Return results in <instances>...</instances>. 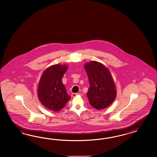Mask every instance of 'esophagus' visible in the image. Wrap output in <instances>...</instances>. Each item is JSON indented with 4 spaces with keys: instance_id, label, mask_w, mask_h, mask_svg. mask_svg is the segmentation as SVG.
I'll list each match as a JSON object with an SVG mask.
<instances>
[{
    "instance_id": "1",
    "label": "esophagus",
    "mask_w": 157,
    "mask_h": 157,
    "mask_svg": "<svg viewBox=\"0 0 157 157\" xmlns=\"http://www.w3.org/2000/svg\"><path fill=\"white\" fill-rule=\"evenodd\" d=\"M79 94L78 93H72V97H76V95H78Z\"/></svg>"
}]
</instances>
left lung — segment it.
I'll return each instance as SVG.
<instances>
[{"label": "left lung", "mask_w": 157, "mask_h": 157, "mask_svg": "<svg viewBox=\"0 0 157 157\" xmlns=\"http://www.w3.org/2000/svg\"><path fill=\"white\" fill-rule=\"evenodd\" d=\"M85 68L89 81L87 93L90 104L94 108L106 109L114 101L117 90L109 69L96 61L85 64Z\"/></svg>", "instance_id": "1"}]
</instances>
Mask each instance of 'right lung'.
I'll list each match as a JSON object with an SVG mask.
<instances>
[{
    "instance_id": "add662e5",
    "label": "right lung",
    "mask_w": 157,
    "mask_h": 157,
    "mask_svg": "<svg viewBox=\"0 0 157 157\" xmlns=\"http://www.w3.org/2000/svg\"><path fill=\"white\" fill-rule=\"evenodd\" d=\"M67 68L65 64L51 66L45 70L40 78L38 87L39 99L50 110H62L71 98L62 79Z\"/></svg>"
}]
</instances>
